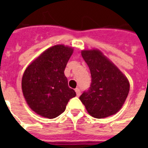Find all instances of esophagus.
<instances>
[{
    "instance_id": "esophagus-1",
    "label": "esophagus",
    "mask_w": 148,
    "mask_h": 148,
    "mask_svg": "<svg viewBox=\"0 0 148 148\" xmlns=\"http://www.w3.org/2000/svg\"><path fill=\"white\" fill-rule=\"evenodd\" d=\"M75 92H76V94H77V97L80 96V95H81L80 89H78V88H77V89H75Z\"/></svg>"
}]
</instances>
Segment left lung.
I'll return each mask as SVG.
<instances>
[{
    "mask_svg": "<svg viewBox=\"0 0 148 148\" xmlns=\"http://www.w3.org/2000/svg\"><path fill=\"white\" fill-rule=\"evenodd\" d=\"M82 56L90 68L92 82L79 99L93 117L101 119L116 114L129 93L127 78L99 50H83Z\"/></svg>",
    "mask_w": 148,
    "mask_h": 148,
    "instance_id": "obj_1",
    "label": "left lung"
}]
</instances>
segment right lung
Returning <instances> with one entry per match:
<instances>
[{
  "label": "right lung",
  "instance_id": "right-lung-1",
  "mask_svg": "<svg viewBox=\"0 0 148 148\" xmlns=\"http://www.w3.org/2000/svg\"><path fill=\"white\" fill-rule=\"evenodd\" d=\"M74 49L62 44L47 49L31 63L22 77V91L26 102L42 117L55 118L76 96L68 86L64 71Z\"/></svg>",
  "mask_w": 148,
  "mask_h": 148
}]
</instances>
